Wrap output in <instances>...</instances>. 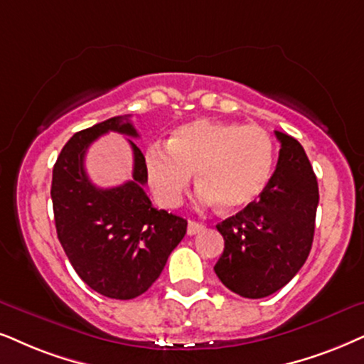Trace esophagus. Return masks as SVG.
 <instances>
[{
  "mask_svg": "<svg viewBox=\"0 0 364 364\" xmlns=\"http://www.w3.org/2000/svg\"><path fill=\"white\" fill-rule=\"evenodd\" d=\"M203 228V223H198L195 220H190V222H188V235H196V233H200Z\"/></svg>",
  "mask_w": 364,
  "mask_h": 364,
  "instance_id": "obj_1",
  "label": "esophagus"
}]
</instances>
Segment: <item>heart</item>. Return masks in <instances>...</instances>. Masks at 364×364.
I'll return each mask as SVG.
<instances>
[{
    "instance_id": "heart-1",
    "label": "heart",
    "mask_w": 364,
    "mask_h": 364,
    "mask_svg": "<svg viewBox=\"0 0 364 364\" xmlns=\"http://www.w3.org/2000/svg\"><path fill=\"white\" fill-rule=\"evenodd\" d=\"M274 159V141L265 129L196 119L174 129L168 148L151 146L144 169L161 206H178L190 188L191 173H196L200 200L206 205L218 201L223 211L237 213L265 191Z\"/></svg>"
}]
</instances>
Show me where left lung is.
Masks as SVG:
<instances>
[{"label":"left lung","mask_w":364,"mask_h":364,"mask_svg":"<svg viewBox=\"0 0 364 364\" xmlns=\"http://www.w3.org/2000/svg\"><path fill=\"white\" fill-rule=\"evenodd\" d=\"M279 161L265 191L248 208L216 225L225 240L215 274L225 287L262 299L289 284L309 257L319 188L297 139L275 131Z\"/></svg>","instance_id":"left-lung-1"}]
</instances>
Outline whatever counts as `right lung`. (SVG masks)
Masks as SVG:
<instances>
[{
  "mask_svg": "<svg viewBox=\"0 0 364 364\" xmlns=\"http://www.w3.org/2000/svg\"><path fill=\"white\" fill-rule=\"evenodd\" d=\"M109 131L139 136L129 116L110 117L73 134L53 166L50 195L58 240L79 277L105 297L127 301L159 277L188 222L151 203L144 191V154L134 141L127 139L134 154L131 181L116 188L90 181L85 153Z\"/></svg>",
  "mask_w": 364,
  "mask_h": 364,
  "instance_id": "obj_1",
  "label": "right lung"
}]
</instances>
